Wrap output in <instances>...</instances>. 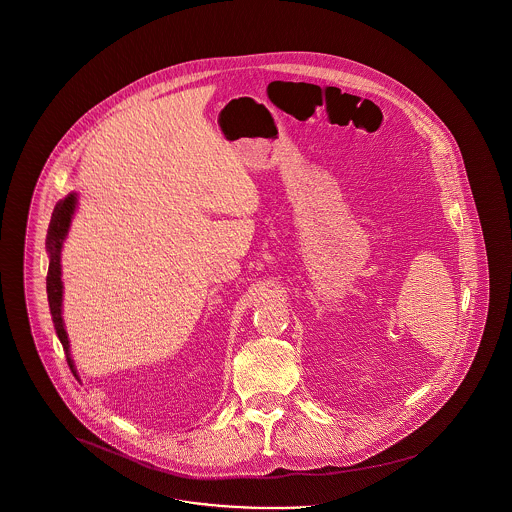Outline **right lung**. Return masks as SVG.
<instances>
[{
    "instance_id": "add662e5",
    "label": "right lung",
    "mask_w": 512,
    "mask_h": 512,
    "mask_svg": "<svg viewBox=\"0 0 512 512\" xmlns=\"http://www.w3.org/2000/svg\"><path fill=\"white\" fill-rule=\"evenodd\" d=\"M77 210V192L67 194L63 200H59L55 204L52 221L48 227V235H46V250L50 256V268H48V277H46V291H48V302H50V312H52V320H54L55 333L63 345V350L67 354V364L71 368V372L79 379L75 362L71 358V350H69V337L65 331V323L61 316V302H63V281H61V248L67 239L71 221Z\"/></svg>"
}]
</instances>
